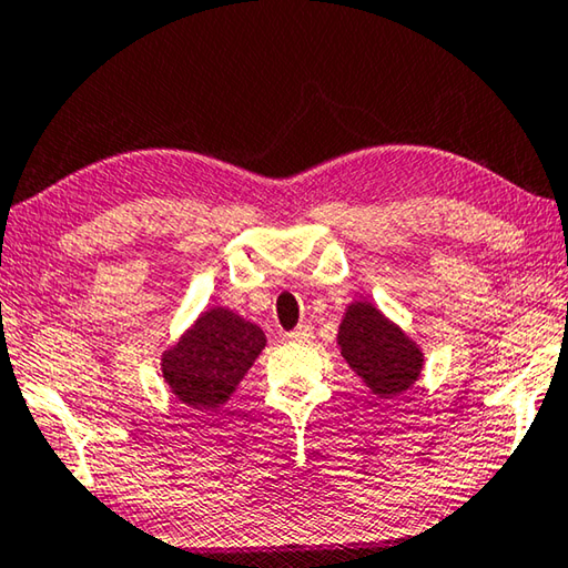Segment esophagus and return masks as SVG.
<instances>
[{
  "instance_id": "34e87169",
  "label": "esophagus",
  "mask_w": 568,
  "mask_h": 568,
  "mask_svg": "<svg viewBox=\"0 0 568 568\" xmlns=\"http://www.w3.org/2000/svg\"><path fill=\"white\" fill-rule=\"evenodd\" d=\"M312 335L314 333L310 325H300L296 329H292V333H286V339H290V343H310Z\"/></svg>"
}]
</instances>
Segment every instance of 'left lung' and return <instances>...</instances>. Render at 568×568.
<instances>
[{
    "label": "left lung",
    "instance_id": "8db88e82",
    "mask_svg": "<svg viewBox=\"0 0 568 568\" xmlns=\"http://www.w3.org/2000/svg\"><path fill=\"white\" fill-rule=\"evenodd\" d=\"M339 353L373 394L394 398L416 383L424 355L368 302H355L339 322Z\"/></svg>",
    "mask_w": 568,
    "mask_h": 568
}]
</instances>
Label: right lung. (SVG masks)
<instances>
[{
	"instance_id": "obj_1",
	"label": "right lung",
	"mask_w": 568,
	"mask_h": 568,
	"mask_svg": "<svg viewBox=\"0 0 568 568\" xmlns=\"http://www.w3.org/2000/svg\"><path fill=\"white\" fill-rule=\"evenodd\" d=\"M264 345L261 327L231 310L213 307L200 314L193 329L164 353V381L185 406L215 412L231 398Z\"/></svg>"
}]
</instances>
